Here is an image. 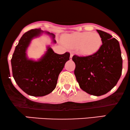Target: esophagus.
I'll return each instance as SVG.
<instances>
[{
  "label": "esophagus",
  "instance_id": "1",
  "mask_svg": "<svg viewBox=\"0 0 130 130\" xmlns=\"http://www.w3.org/2000/svg\"><path fill=\"white\" fill-rule=\"evenodd\" d=\"M72 56H73V53H71V55H70V59H72Z\"/></svg>",
  "mask_w": 130,
  "mask_h": 130
}]
</instances>
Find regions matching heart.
<instances>
[{"instance_id":"b5f03b06","label":"heart","mask_w":130,"mask_h":130,"mask_svg":"<svg viewBox=\"0 0 130 130\" xmlns=\"http://www.w3.org/2000/svg\"><path fill=\"white\" fill-rule=\"evenodd\" d=\"M62 42L71 48H78L81 55L90 56L100 50L102 45V39L96 32H75L65 35L62 37Z\"/></svg>"}]
</instances>
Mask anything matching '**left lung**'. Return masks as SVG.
I'll return each mask as SVG.
<instances>
[{"label":"left lung","instance_id":"obj_1","mask_svg":"<svg viewBox=\"0 0 130 130\" xmlns=\"http://www.w3.org/2000/svg\"><path fill=\"white\" fill-rule=\"evenodd\" d=\"M102 39L100 50L87 56L74 55V74L80 87L88 94L101 96L111 90L120 79L122 58L119 42L109 34L96 30Z\"/></svg>","mask_w":130,"mask_h":130}]
</instances>
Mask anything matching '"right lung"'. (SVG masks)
<instances>
[{
	"instance_id": "add662e5",
	"label": "right lung",
	"mask_w": 130,
	"mask_h": 130,
	"mask_svg": "<svg viewBox=\"0 0 130 130\" xmlns=\"http://www.w3.org/2000/svg\"><path fill=\"white\" fill-rule=\"evenodd\" d=\"M43 32L50 35L53 43H56L53 34L40 29L30 30L19 40L11 59L13 77L16 83L23 91L33 96H43L55 90L59 74L70 57L68 52L59 55L48 46L46 53L39 61L28 59L26 50L30 42Z\"/></svg>"
}]
</instances>
